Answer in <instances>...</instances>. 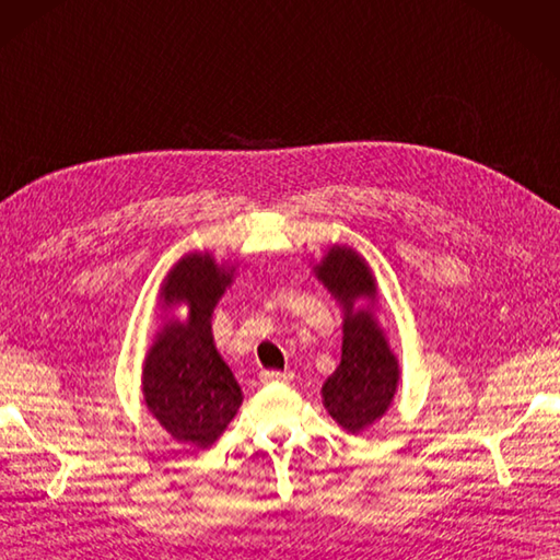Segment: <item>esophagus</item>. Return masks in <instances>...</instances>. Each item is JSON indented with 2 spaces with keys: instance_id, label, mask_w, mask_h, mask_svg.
Returning <instances> with one entry per match:
<instances>
[{
  "instance_id": "34e87169",
  "label": "esophagus",
  "mask_w": 560,
  "mask_h": 560,
  "mask_svg": "<svg viewBox=\"0 0 560 560\" xmlns=\"http://www.w3.org/2000/svg\"><path fill=\"white\" fill-rule=\"evenodd\" d=\"M293 378L291 371H262L260 381L262 383H289Z\"/></svg>"
}]
</instances>
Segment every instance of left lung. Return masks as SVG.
I'll return each instance as SVG.
<instances>
[{"label":"left lung","instance_id":"left-lung-1","mask_svg":"<svg viewBox=\"0 0 560 560\" xmlns=\"http://www.w3.org/2000/svg\"><path fill=\"white\" fill-rule=\"evenodd\" d=\"M314 277L342 307V354L322 388L324 407L348 433H362L388 411L399 381L397 357L374 312L369 305L354 307L357 300L374 303L376 279L364 257L348 246L328 248Z\"/></svg>","mask_w":560,"mask_h":560}]
</instances>
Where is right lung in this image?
<instances>
[{
    "label": "right lung",
    "mask_w": 560,
    "mask_h": 560,
    "mask_svg": "<svg viewBox=\"0 0 560 560\" xmlns=\"http://www.w3.org/2000/svg\"><path fill=\"white\" fill-rule=\"evenodd\" d=\"M234 267L210 253H191L170 269L161 300L186 305L189 317L172 319L143 360V402L177 442L206 450L218 440L243 402L232 369L212 340V310L232 285Z\"/></svg>",
    "instance_id": "obj_1"
}]
</instances>
